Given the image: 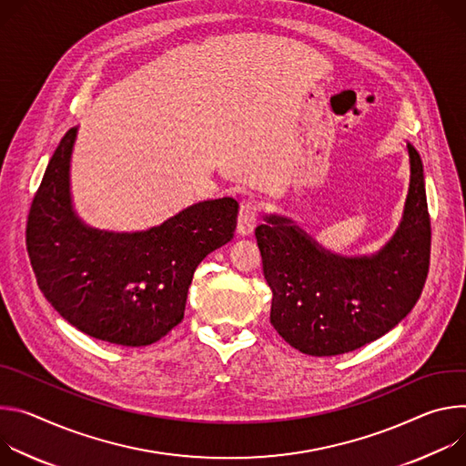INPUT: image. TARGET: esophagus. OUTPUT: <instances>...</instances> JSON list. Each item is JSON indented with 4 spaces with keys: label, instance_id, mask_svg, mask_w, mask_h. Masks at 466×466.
I'll return each mask as SVG.
<instances>
[{
    "label": "esophagus",
    "instance_id": "1",
    "mask_svg": "<svg viewBox=\"0 0 466 466\" xmlns=\"http://www.w3.org/2000/svg\"><path fill=\"white\" fill-rule=\"evenodd\" d=\"M259 211H261V205L257 201H244L240 205V211H238V218H237V231L240 235H249L257 224V218H259Z\"/></svg>",
    "mask_w": 466,
    "mask_h": 466
}]
</instances>
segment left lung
I'll return each mask as SVG.
<instances>
[{
  "label": "left lung",
  "instance_id": "1",
  "mask_svg": "<svg viewBox=\"0 0 466 466\" xmlns=\"http://www.w3.org/2000/svg\"><path fill=\"white\" fill-rule=\"evenodd\" d=\"M409 192L390 240L372 255L344 257L322 248L290 218L268 215L255 237L272 290L270 322L307 355H340L403 320L419 301L431 249L424 168L407 142Z\"/></svg>",
  "mask_w": 466,
  "mask_h": 466
}]
</instances>
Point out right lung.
<instances>
[{
    "mask_svg": "<svg viewBox=\"0 0 466 466\" xmlns=\"http://www.w3.org/2000/svg\"><path fill=\"white\" fill-rule=\"evenodd\" d=\"M72 127L57 146L33 198L27 253L38 289L79 331L120 346H147L172 331L198 265L233 238V198L194 203L161 226L135 233L88 228L76 215Z\"/></svg>",
    "mask_w": 466,
    "mask_h": 466,
    "instance_id": "add662e5",
    "label": "right lung"
}]
</instances>
